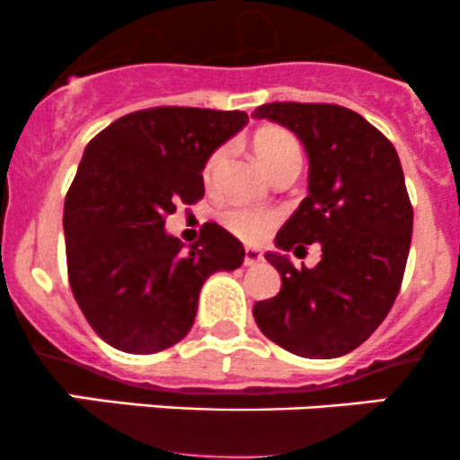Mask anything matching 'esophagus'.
<instances>
[{
    "label": "esophagus",
    "instance_id": "1",
    "mask_svg": "<svg viewBox=\"0 0 460 460\" xmlns=\"http://www.w3.org/2000/svg\"><path fill=\"white\" fill-rule=\"evenodd\" d=\"M258 262H262V252H258V249H252V247L244 249V264H247V267H253V264Z\"/></svg>",
    "mask_w": 460,
    "mask_h": 460
}]
</instances>
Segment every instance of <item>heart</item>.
Returning <instances> with one entry per match:
<instances>
[{
	"mask_svg": "<svg viewBox=\"0 0 460 460\" xmlns=\"http://www.w3.org/2000/svg\"><path fill=\"white\" fill-rule=\"evenodd\" d=\"M253 151H256L260 164L267 169L269 175L278 173L287 164H300L303 162V151H300L298 140L289 131L278 127H267L258 131L253 136ZM222 162H225V148H217L208 155L207 164H204V180L208 184L216 180ZM220 220L231 234L238 235L244 243H260L278 225L280 213L247 207H229L220 213Z\"/></svg>",
	"mask_w": 460,
	"mask_h": 460,
	"instance_id": "b5f03b06",
	"label": "heart"
}]
</instances>
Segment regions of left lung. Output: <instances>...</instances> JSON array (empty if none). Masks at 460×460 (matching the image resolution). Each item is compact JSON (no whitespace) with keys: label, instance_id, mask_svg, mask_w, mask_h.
<instances>
[{"label":"left lung","instance_id":"8db88e82","mask_svg":"<svg viewBox=\"0 0 460 460\" xmlns=\"http://www.w3.org/2000/svg\"><path fill=\"white\" fill-rule=\"evenodd\" d=\"M253 115L294 131L309 157V196L278 231L276 244L296 253L314 243L323 247L314 269L267 253L282 287L253 305V318L291 354L345 356L372 336L401 291L414 208L398 153L345 106L271 102Z\"/></svg>","mask_w":460,"mask_h":460}]
</instances>
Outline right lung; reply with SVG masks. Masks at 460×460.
<instances>
[{"label": "right lung", "instance_id": "add662e5", "mask_svg": "<svg viewBox=\"0 0 460 460\" xmlns=\"http://www.w3.org/2000/svg\"><path fill=\"white\" fill-rule=\"evenodd\" d=\"M247 119L243 111L153 106L86 144L64 202L68 282L115 349L155 354L182 341L204 280L243 264L240 240L216 222L184 252L164 220L175 204L202 200L208 155Z\"/></svg>", "mask_w": 460, "mask_h": 460}]
</instances>
